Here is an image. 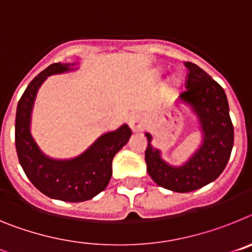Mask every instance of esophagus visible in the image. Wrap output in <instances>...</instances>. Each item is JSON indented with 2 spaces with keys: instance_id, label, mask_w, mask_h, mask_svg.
<instances>
[{
  "instance_id": "1",
  "label": "esophagus",
  "mask_w": 252,
  "mask_h": 252,
  "mask_svg": "<svg viewBox=\"0 0 252 252\" xmlns=\"http://www.w3.org/2000/svg\"><path fill=\"white\" fill-rule=\"evenodd\" d=\"M128 126H130V128L133 132H139V131H142L145 128V120H144L141 115H133L128 120Z\"/></svg>"
}]
</instances>
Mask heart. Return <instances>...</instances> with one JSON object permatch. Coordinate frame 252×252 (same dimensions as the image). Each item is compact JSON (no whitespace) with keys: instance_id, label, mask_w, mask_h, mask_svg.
I'll use <instances>...</instances> for the list:
<instances>
[{"instance_id":"1","label":"heart","mask_w":252,"mask_h":252,"mask_svg":"<svg viewBox=\"0 0 252 252\" xmlns=\"http://www.w3.org/2000/svg\"><path fill=\"white\" fill-rule=\"evenodd\" d=\"M179 84H180V81H179V78H173V81H171V87H173V88H177V87H179Z\"/></svg>"}]
</instances>
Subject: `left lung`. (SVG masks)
<instances>
[{"instance_id": "8db88e82", "label": "left lung", "mask_w": 252, "mask_h": 252, "mask_svg": "<svg viewBox=\"0 0 252 252\" xmlns=\"http://www.w3.org/2000/svg\"><path fill=\"white\" fill-rule=\"evenodd\" d=\"M186 66L187 91L179 95L175 106L189 107L195 116L201 144L186 161L171 165L162 159L161 150L153 146L151 133L145 132L149 175L158 186L178 193L192 192L217 179L226 168L233 146V126L223 88L195 64L187 62Z\"/></svg>"}]
</instances>
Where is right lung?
I'll list each match as a JSON object with an SVG mask.
<instances>
[{
    "instance_id": "add662e5",
    "label": "right lung",
    "mask_w": 252,
    "mask_h": 252,
    "mask_svg": "<svg viewBox=\"0 0 252 252\" xmlns=\"http://www.w3.org/2000/svg\"><path fill=\"white\" fill-rule=\"evenodd\" d=\"M79 69L78 63H55L30 82L16 111L15 144L20 165L26 177L49 198L64 202L92 199L108 186L112 175V160L131 137L126 124L102 133L82 154L69 159L46 155L31 133V116L40 87L48 77Z\"/></svg>"
}]
</instances>
